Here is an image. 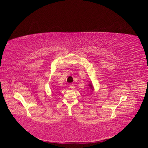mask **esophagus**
Returning <instances> with one entry per match:
<instances>
[{"mask_svg":"<svg viewBox=\"0 0 148 148\" xmlns=\"http://www.w3.org/2000/svg\"><path fill=\"white\" fill-rule=\"evenodd\" d=\"M69 87H70V88H71V89H73V88H75V86H74L73 84L71 83V84H70Z\"/></svg>","mask_w":148,"mask_h":148,"instance_id":"obj_1","label":"esophagus"}]
</instances>
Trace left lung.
Segmentation results:
<instances>
[{
    "label": "left lung",
    "mask_w": 148,
    "mask_h": 148,
    "mask_svg": "<svg viewBox=\"0 0 148 148\" xmlns=\"http://www.w3.org/2000/svg\"><path fill=\"white\" fill-rule=\"evenodd\" d=\"M89 88H90L91 89V90H93V88H92V85L91 84H89Z\"/></svg>",
    "instance_id": "1"
}]
</instances>
